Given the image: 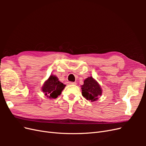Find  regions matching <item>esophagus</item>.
Segmentation results:
<instances>
[{"label": "esophagus", "mask_w": 146, "mask_h": 146, "mask_svg": "<svg viewBox=\"0 0 146 146\" xmlns=\"http://www.w3.org/2000/svg\"><path fill=\"white\" fill-rule=\"evenodd\" d=\"M69 84H70V85H77V83L76 82H69Z\"/></svg>", "instance_id": "34e87169"}]
</instances>
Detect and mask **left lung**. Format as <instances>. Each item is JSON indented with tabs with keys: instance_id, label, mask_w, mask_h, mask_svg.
Returning a JSON list of instances; mask_svg holds the SVG:
<instances>
[{
	"instance_id": "8db88e82",
	"label": "left lung",
	"mask_w": 146,
	"mask_h": 146,
	"mask_svg": "<svg viewBox=\"0 0 146 146\" xmlns=\"http://www.w3.org/2000/svg\"><path fill=\"white\" fill-rule=\"evenodd\" d=\"M82 96L88 100L96 101L98 97L102 94V90L99 83L92 77H88L81 86Z\"/></svg>"
}]
</instances>
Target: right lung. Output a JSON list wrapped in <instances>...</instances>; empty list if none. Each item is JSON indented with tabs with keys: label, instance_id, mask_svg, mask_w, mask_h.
Wrapping results in <instances>:
<instances>
[{
	"label": "right lung",
	"instance_id": "obj_1",
	"mask_svg": "<svg viewBox=\"0 0 146 146\" xmlns=\"http://www.w3.org/2000/svg\"><path fill=\"white\" fill-rule=\"evenodd\" d=\"M66 85L58 80L55 75H50L47 80L44 83L41 90L45 96L49 99H56L61 93Z\"/></svg>",
	"mask_w": 146,
	"mask_h": 146
}]
</instances>
